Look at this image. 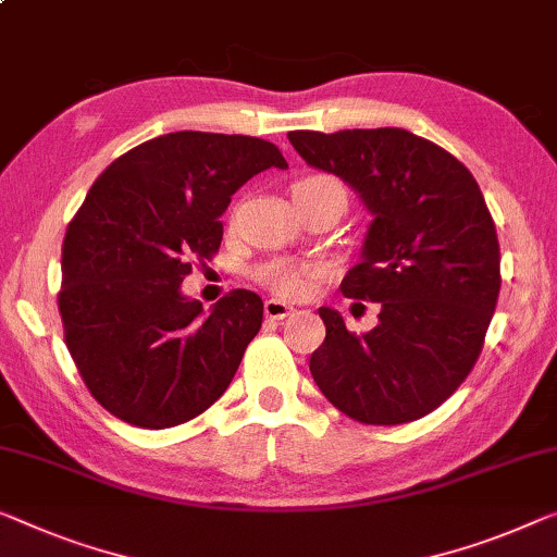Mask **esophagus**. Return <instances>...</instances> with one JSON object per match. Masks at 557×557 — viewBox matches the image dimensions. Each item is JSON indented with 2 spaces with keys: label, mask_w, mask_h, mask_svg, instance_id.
<instances>
[{
  "label": "esophagus",
  "mask_w": 557,
  "mask_h": 557,
  "mask_svg": "<svg viewBox=\"0 0 557 557\" xmlns=\"http://www.w3.org/2000/svg\"><path fill=\"white\" fill-rule=\"evenodd\" d=\"M295 307L282 302V300H275V297H270V300H264V314H268L270 320H285L287 314H293Z\"/></svg>",
  "instance_id": "obj_1"
}]
</instances>
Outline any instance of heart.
<instances>
[{
	"label": "heart",
	"instance_id": "heart-1",
	"mask_svg": "<svg viewBox=\"0 0 557 557\" xmlns=\"http://www.w3.org/2000/svg\"><path fill=\"white\" fill-rule=\"evenodd\" d=\"M314 182H335V180L307 177L297 182L295 187L314 185ZM314 275H318V270L310 268V264L293 262V260H270V262L257 264L252 270V277L260 282V285L272 289V293L280 297H287V300H302V297L310 295L314 287Z\"/></svg>",
	"mask_w": 557,
	"mask_h": 557
}]
</instances>
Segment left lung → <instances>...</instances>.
I'll return each mask as SVG.
<instances>
[{
    "mask_svg": "<svg viewBox=\"0 0 557 557\" xmlns=\"http://www.w3.org/2000/svg\"><path fill=\"white\" fill-rule=\"evenodd\" d=\"M310 168L345 180L372 214L345 297L380 302L364 335L320 307L325 343L310 372L322 395L364 425H403L440 408L483 350L500 245L475 177L460 160L400 127L289 132Z\"/></svg>",
    "mask_w": 557,
    "mask_h": 557,
    "instance_id": "1",
    "label": "left lung"
}]
</instances>
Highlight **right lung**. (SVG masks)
Returning <instances> with one entry per match:
<instances>
[{
  "instance_id": "right-lung-1",
  "label": "right lung",
  "mask_w": 557,
  "mask_h": 557,
  "mask_svg": "<svg viewBox=\"0 0 557 557\" xmlns=\"http://www.w3.org/2000/svg\"><path fill=\"white\" fill-rule=\"evenodd\" d=\"M287 162L245 135L170 132L117 157L66 227L60 305L64 343L107 412L164 430L230 387L262 327V300L232 289L210 312L180 293L220 250L232 195Z\"/></svg>"
}]
</instances>
